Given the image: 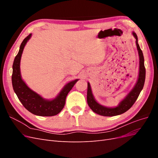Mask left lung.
Returning <instances> with one entry per match:
<instances>
[{"mask_svg": "<svg viewBox=\"0 0 158 158\" xmlns=\"http://www.w3.org/2000/svg\"><path fill=\"white\" fill-rule=\"evenodd\" d=\"M132 35L136 39V45L138 52V56H139V73H138V79L135 86L131 89V92L127 95V96L118 103V106L114 107H108L99 104L95 99L94 95L92 94L90 84L88 82V104L90 109L94 113L99 114V115L106 117H113L125 113L135 103L138 95H139L140 92L143 89V87H144L146 78V69L144 66V55H143L142 51L140 49L139 45L138 44V37L136 33L133 31Z\"/></svg>", "mask_w": 158, "mask_h": 158, "instance_id": "8db88e82", "label": "left lung"}]
</instances>
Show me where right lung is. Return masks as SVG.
Here are the masks:
<instances>
[{
    "instance_id": "obj_1",
    "label": "right lung",
    "mask_w": 158,
    "mask_h": 158,
    "mask_svg": "<svg viewBox=\"0 0 158 158\" xmlns=\"http://www.w3.org/2000/svg\"><path fill=\"white\" fill-rule=\"evenodd\" d=\"M31 37V33L23 40L18 53L14 59L12 65V87L18 98L27 111L37 116H54L59 113L63 109L66 95L79 79H76L66 84L57 96L52 99L44 98L28 87L22 78L20 60L24 47Z\"/></svg>"
}]
</instances>
